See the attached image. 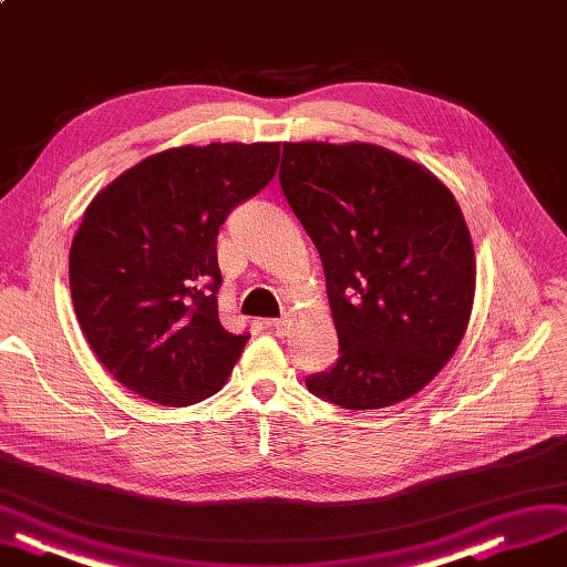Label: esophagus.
<instances>
[{
  "mask_svg": "<svg viewBox=\"0 0 567 567\" xmlns=\"http://www.w3.org/2000/svg\"><path fill=\"white\" fill-rule=\"evenodd\" d=\"M288 326H290L288 319H271V321H269V328L275 330L277 336H286V333H288Z\"/></svg>",
  "mask_w": 567,
  "mask_h": 567,
  "instance_id": "1",
  "label": "esophagus"
}]
</instances>
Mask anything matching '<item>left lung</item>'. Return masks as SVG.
<instances>
[{"instance_id": "left-lung-1", "label": "left lung", "mask_w": 567, "mask_h": 567, "mask_svg": "<svg viewBox=\"0 0 567 567\" xmlns=\"http://www.w3.org/2000/svg\"><path fill=\"white\" fill-rule=\"evenodd\" d=\"M279 183L321 256L340 340L307 389L347 410L417 394L455 354L474 302V246L451 189L365 143H284Z\"/></svg>"}]
</instances>
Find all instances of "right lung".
I'll list each match as a JSON object with an SVG mask.
<instances>
[{
  "label": "right lung",
  "instance_id": "obj_1",
  "mask_svg": "<svg viewBox=\"0 0 567 567\" xmlns=\"http://www.w3.org/2000/svg\"><path fill=\"white\" fill-rule=\"evenodd\" d=\"M279 143L173 147L89 204L70 248L76 319L131 392L192 405L223 389L248 333L218 317V231L275 178Z\"/></svg>",
  "mask_w": 567,
  "mask_h": 567
}]
</instances>
